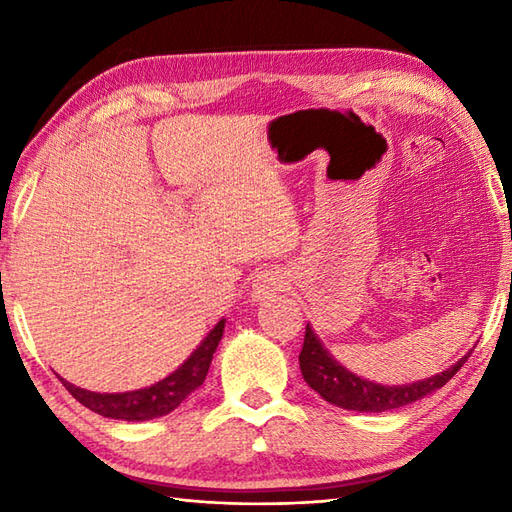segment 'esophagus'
Here are the masks:
<instances>
[{"mask_svg": "<svg viewBox=\"0 0 512 512\" xmlns=\"http://www.w3.org/2000/svg\"><path fill=\"white\" fill-rule=\"evenodd\" d=\"M286 288V277L279 273V270L270 268L259 273L255 284H253V297L255 299H268L270 295H277L279 290Z\"/></svg>", "mask_w": 512, "mask_h": 512, "instance_id": "esophagus-1", "label": "esophagus"}]
</instances>
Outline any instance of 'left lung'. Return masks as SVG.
<instances>
[{"instance_id": "8db88e82", "label": "left lung", "mask_w": 512, "mask_h": 512, "mask_svg": "<svg viewBox=\"0 0 512 512\" xmlns=\"http://www.w3.org/2000/svg\"><path fill=\"white\" fill-rule=\"evenodd\" d=\"M469 356L471 352L464 358H460V361L451 365L449 369H444V372L431 378L416 380V383H409V385L387 387L347 372V369L341 363H336L332 354L321 345L319 336L314 334V330L308 323L306 339H303V347L299 354V365H301L303 380H306V383L317 391L323 400H328L341 409L380 413V411L405 407L409 402H416L424 396L433 394L436 389L444 387L455 374H458V369L466 363V358Z\"/></svg>"}]
</instances>
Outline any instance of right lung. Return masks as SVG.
<instances>
[{
    "label": "right lung",
    "mask_w": 512,
    "mask_h": 512,
    "mask_svg": "<svg viewBox=\"0 0 512 512\" xmlns=\"http://www.w3.org/2000/svg\"><path fill=\"white\" fill-rule=\"evenodd\" d=\"M222 334H224V319L217 323L209 334H206V339L195 347V352L176 369V372L158 380V383L151 387L125 391V394H99V391L81 389L61 378L63 387L68 389L83 407H88L90 411L99 413V416H105V418L132 422V420H151V418L167 416V413L176 409L180 402L191 394V391H195L204 383L206 372H209L213 354L217 350V343L222 339Z\"/></svg>",
    "instance_id": "add662e5"
}]
</instances>
